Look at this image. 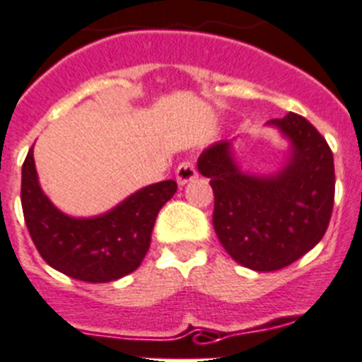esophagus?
<instances>
[{
	"label": "esophagus",
	"instance_id": "1",
	"mask_svg": "<svg viewBox=\"0 0 362 362\" xmlns=\"http://www.w3.org/2000/svg\"><path fill=\"white\" fill-rule=\"evenodd\" d=\"M195 177H197V170H195V165L192 161H183L175 168V181H177L179 187H185L187 183L194 181Z\"/></svg>",
	"mask_w": 362,
	"mask_h": 362
}]
</instances>
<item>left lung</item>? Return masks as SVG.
<instances>
[{
  "label": "left lung",
  "instance_id": "left-lung-1",
  "mask_svg": "<svg viewBox=\"0 0 362 362\" xmlns=\"http://www.w3.org/2000/svg\"><path fill=\"white\" fill-rule=\"evenodd\" d=\"M289 151L273 174L242 170L233 140L204 148L197 168L214 188V228L222 247L247 269L278 271L323 238L334 208V156L323 136L296 112L269 120Z\"/></svg>",
  "mask_w": 362,
  "mask_h": 362
}]
</instances>
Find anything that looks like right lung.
Instances as JSON below:
<instances>
[{"label": "right lung", "mask_w": 362, "mask_h": 362, "mask_svg": "<svg viewBox=\"0 0 362 362\" xmlns=\"http://www.w3.org/2000/svg\"><path fill=\"white\" fill-rule=\"evenodd\" d=\"M177 190L175 181L148 185L95 217H71L42 192L28 151L21 170V204L28 233L53 269L89 284L124 278L140 267L156 217Z\"/></svg>", "instance_id": "right-lung-1"}]
</instances>
